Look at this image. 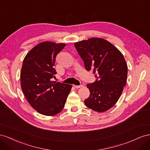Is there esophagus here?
Listing matches in <instances>:
<instances>
[{"instance_id": "1", "label": "esophagus", "mask_w": 150, "mask_h": 150, "mask_svg": "<svg viewBox=\"0 0 150 150\" xmlns=\"http://www.w3.org/2000/svg\"><path fill=\"white\" fill-rule=\"evenodd\" d=\"M74 87L76 88H81V87H83V85H74Z\"/></svg>"}]
</instances>
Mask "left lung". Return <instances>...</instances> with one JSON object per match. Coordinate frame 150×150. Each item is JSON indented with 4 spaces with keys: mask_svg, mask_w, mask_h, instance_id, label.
<instances>
[{
    "mask_svg": "<svg viewBox=\"0 0 150 150\" xmlns=\"http://www.w3.org/2000/svg\"><path fill=\"white\" fill-rule=\"evenodd\" d=\"M83 59L85 69L93 70L96 82L87 85L89 97L84 103L87 108L99 112L114 106L125 87L127 66L117 48L102 38H92L74 44Z\"/></svg>",
    "mask_w": 150,
    "mask_h": 150,
    "instance_id": "obj_1",
    "label": "left lung"
}]
</instances>
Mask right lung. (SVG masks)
I'll return each instance as SVG.
<instances>
[{
    "label": "right lung",
    "instance_id": "add662e5",
    "mask_svg": "<svg viewBox=\"0 0 150 150\" xmlns=\"http://www.w3.org/2000/svg\"><path fill=\"white\" fill-rule=\"evenodd\" d=\"M64 43L45 41L35 46L25 57L21 71V88L29 104L39 113L54 115L65 106L71 85L51 81L57 55Z\"/></svg>",
    "mask_w": 150,
    "mask_h": 150
}]
</instances>
